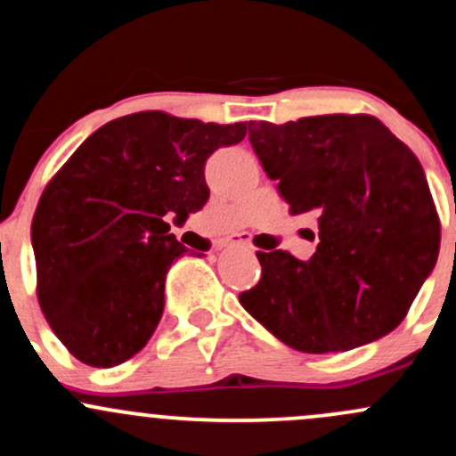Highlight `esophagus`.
Segmentation results:
<instances>
[{"instance_id": "1", "label": "esophagus", "mask_w": 456, "mask_h": 456, "mask_svg": "<svg viewBox=\"0 0 456 456\" xmlns=\"http://www.w3.org/2000/svg\"><path fill=\"white\" fill-rule=\"evenodd\" d=\"M230 246H237V248H248V241H246V239H234V241H230Z\"/></svg>"}]
</instances>
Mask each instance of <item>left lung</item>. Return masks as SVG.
<instances>
[{"label": "left lung", "instance_id": "obj_1", "mask_svg": "<svg viewBox=\"0 0 456 456\" xmlns=\"http://www.w3.org/2000/svg\"><path fill=\"white\" fill-rule=\"evenodd\" d=\"M249 143L289 213H313L311 261L256 252L243 308L293 350L324 354L380 339L433 272L442 224L418 156L371 115L249 121Z\"/></svg>", "mask_w": 456, "mask_h": 456}]
</instances>
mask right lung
<instances>
[{"instance_id": "1", "label": "right lung", "mask_w": 456, "mask_h": 456, "mask_svg": "<svg viewBox=\"0 0 456 456\" xmlns=\"http://www.w3.org/2000/svg\"><path fill=\"white\" fill-rule=\"evenodd\" d=\"M246 132L134 112L93 132L47 183L32 219L37 296L77 361L112 367L148 344L167 269L187 252L165 215L184 222L207 204V159Z\"/></svg>"}]
</instances>
